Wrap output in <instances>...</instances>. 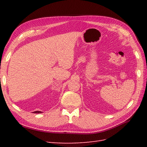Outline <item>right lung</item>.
I'll return each mask as SVG.
<instances>
[{"instance_id":"1","label":"right lung","mask_w":147,"mask_h":147,"mask_svg":"<svg viewBox=\"0 0 147 147\" xmlns=\"http://www.w3.org/2000/svg\"><path fill=\"white\" fill-rule=\"evenodd\" d=\"M33 113H42V112H40V111H35V112H34Z\"/></svg>"}]
</instances>
